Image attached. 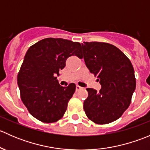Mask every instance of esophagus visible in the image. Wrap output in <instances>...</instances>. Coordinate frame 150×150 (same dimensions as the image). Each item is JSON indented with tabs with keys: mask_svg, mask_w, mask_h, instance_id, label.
<instances>
[{
	"mask_svg": "<svg viewBox=\"0 0 150 150\" xmlns=\"http://www.w3.org/2000/svg\"><path fill=\"white\" fill-rule=\"evenodd\" d=\"M81 89H82V87H81V86H78V85H77L76 89H75V90H76V91H78L81 90Z\"/></svg>",
	"mask_w": 150,
	"mask_h": 150,
	"instance_id": "34e87169",
	"label": "esophagus"
}]
</instances>
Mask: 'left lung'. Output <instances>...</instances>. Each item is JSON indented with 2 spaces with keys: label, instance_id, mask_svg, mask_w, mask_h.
Returning <instances> with one entry per match:
<instances>
[{
  "label": "left lung",
  "instance_id": "obj_1",
  "mask_svg": "<svg viewBox=\"0 0 150 150\" xmlns=\"http://www.w3.org/2000/svg\"><path fill=\"white\" fill-rule=\"evenodd\" d=\"M86 65L98 78L102 86L99 92L86 88L88 96L83 109L87 117L98 124L117 120L131 104L136 89L134 69L131 61L119 48L101 42L82 43Z\"/></svg>",
  "mask_w": 150,
  "mask_h": 150
}]
</instances>
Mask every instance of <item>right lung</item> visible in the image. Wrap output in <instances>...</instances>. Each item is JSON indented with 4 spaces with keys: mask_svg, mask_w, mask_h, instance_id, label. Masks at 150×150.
I'll list each match as a JSON object with an SVG mask.
<instances>
[{
    "mask_svg": "<svg viewBox=\"0 0 150 150\" xmlns=\"http://www.w3.org/2000/svg\"><path fill=\"white\" fill-rule=\"evenodd\" d=\"M82 55L78 42L48 38L29 48L17 76L21 99L29 112L44 122L62 117L75 93V84L60 86L56 75L71 56Z\"/></svg>",
    "mask_w": 150,
    "mask_h": 150,
    "instance_id": "add662e5",
    "label": "right lung"
}]
</instances>
